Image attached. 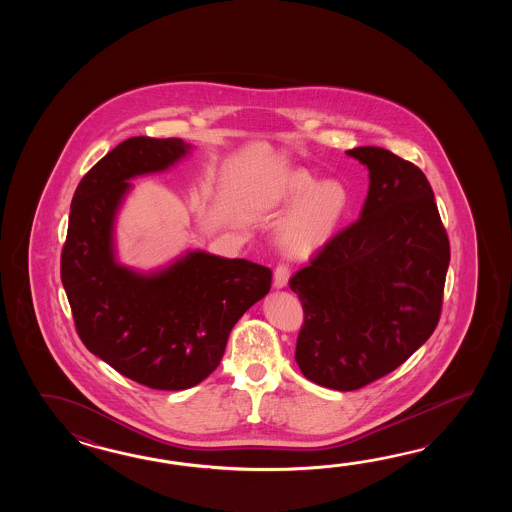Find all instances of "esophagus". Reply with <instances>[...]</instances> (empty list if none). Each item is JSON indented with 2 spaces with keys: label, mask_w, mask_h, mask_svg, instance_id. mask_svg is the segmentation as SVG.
Listing matches in <instances>:
<instances>
[{
  "label": "esophagus",
  "mask_w": 512,
  "mask_h": 512,
  "mask_svg": "<svg viewBox=\"0 0 512 512\" xmlns=\"http://www.w3.org/2000/svg\"><path fill=\"white\" fill-rule=\"evenodd\" d=\"M289 276H291V271H289V267L287 265H278L276 269H274V289H283L287 282H289Z\"/></svg>",
  "instance_id": "34e87169"
}]
</instances>
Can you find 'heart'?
I'll return each mask as SVG.
<instances>
[{"label": "heart", "instance_id": "obj_1", "mask_svg": "<svg viewBox=\"0 0 512 512\" xmlns=\"http://www.w3.org/2000/svg\"><path fill=\"white\" fill-rule=\"evenodd\" d=\"M260 207L272 214L291 210L280 223L278 243L287 256L305 260L337 238L351 207V194L340 179L318 181L304 168H293L272 181Z\"/></svg>", "mask_w": 512, "mask_h": 512}]
</instances>
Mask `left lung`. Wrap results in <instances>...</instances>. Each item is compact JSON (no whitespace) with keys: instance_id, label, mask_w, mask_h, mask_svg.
Masks as SVG:
<instances>
[{"instance_id":"obj_1","label":"left lung","mask_w":512,"mask_h":512,"mask_svg":"<svg viewBox=\"0 0 512 512\" xmlns=\"http://www.w3.org/2000/svg\"><path fill=\"white\" fill-rule=\"evenodd\" d=\"M346 153L370 172L360 218L289 280L305 315L296 364L338 392L381 379L425 344L450 263L426 175L377 146Z\"/></svg>"}]
</instances>
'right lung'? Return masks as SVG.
Here are the masks:
<instances>
[{
    "instance_id": "right-lung-1",
    "label": "right lung",
    "mask_w": 512,
    "mask_h": 512,
    "mask_svg": "<svg viewBox=\"0 0 512 512\" xmlns=\"http://www.w3.org/2000/svg\"><path fill=\"white\" fill-rule=\"evenodd\" d=\"M183 139L131 137L80 181L62 251L78 335L98 359L153 390H186L216 370L230 331L271 289L269 267L186 251L153 271L117 258L115 223L131 179L185 159Z\"/></svg>"
}]
</instances>
